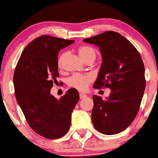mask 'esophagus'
<instances>
[{"label":"esophagus","instance_id":"obj_1","mask_svg":"<svg viewBox=\"0 0 158 158\" xmlns=\"http://www.w3.org/2000/svg\"><path fill=\"white\" fill-rule=\"evenodd\" d=\"M87 96L84 94H80V98L81 99H85L87 98Z\"/></svg>","mask_w":158,"mask_h":158}]
</instances>
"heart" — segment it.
I'll use <instances>...</instances> for the list:
<instances>
[{"label": "heart", "instance_id": "1", "mask_svg": "<svg viewBox=\"0 0 158 158\" xmlns=\"http://www.w3.org/2000/svg\"><path fill=\"white\" fill-rule=\"evenodd\" d=\"M78 52L81 58L84 61L87 60H95L97 56V52L94 47L89 46V45H83L78 48ZM66 55L65 52H63L60 54L58 58V65L61 68L63 60ZM93 77L88 74H74L68 79V87L71 88H74L80 91H84L87 90L89 84L92 82Z\"/></svg>", "mask_w": 158, "mask_h": 158}]
</instances>
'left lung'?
Masks as SVG:
<instances>
[{"label": "left lung", "instance_id": "left-lung-1", "mask_svg": "<svg viewBox=\"0 0 158 158\" xmlns=\"http://www.w3.org/2000/svg\"><path fill=\"white\" fill-rule=\"evenodd\" d=\"M84 42L100 47L101 68L94 88H110L106 100L93 96L94 128L104 135L127 128L137 115L145 90L144 65L139 51L118 32L106 31Z\"/></svg>", "mask_w": 158, "mask_h": 158}]
</instances>
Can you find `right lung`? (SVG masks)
<instances>
[{"label": "right lung", "instance_id": "1", "mask_svg": "<svg viewBox=\"0 0 158 158\" xmlns=\"http://www.w3.org/2000/svg\"><path fill=\"white\" fill-rule=\"evenodd\" d=\"M74 42L47 35L37 37L24 48L14 71L16 100L30 128L46 139H59L68 132L80 99L74 88L60 100L50 94L59 77L58 52Z\"/></svg>", "mask_w": 158, "mask_h": 158}]
</instances>
